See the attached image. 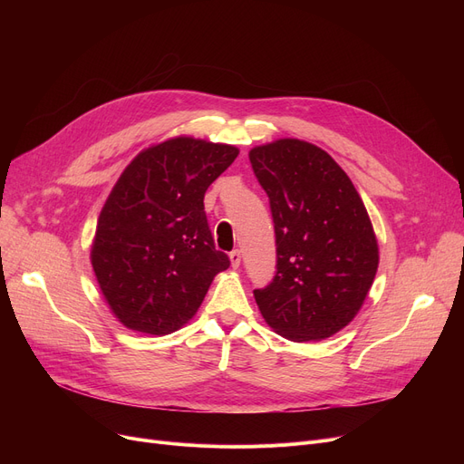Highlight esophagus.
<instances>
[{"instance_id":"obj_1","label":"esophagus","mask_w":464,"mask_h":464,"mask_svg":"<svg viewBox=\"0 0 464 464\" xmlns=\"http://www.w3.org/2000/svg\"><path fill=\"white\" fill-rule=\"evenodd\" d=\"M229 259H231V266H233V269H238V265H240V252H238V250H233V252L229 254Z\"/></svg>"}]
</instances>
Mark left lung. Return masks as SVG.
<instances>
[{
    "label": "left lung",
    "mask_w": 464,
    "mask_h": 464,
    "mask_svg": "<svg viewBox=\"0 0 464 464\" xmlns=\"http://www.w3.org/2000/svg\"><path fill=\"white\" fill-rule=\"evenodd\" d=\"M248 156L269 195L276 235V276L254 289L259 312L294 343L329 338L355 318L378 271L369 212L320 146L278 139Z\"/></svg>",
    "instance_id": "8db88e82"
}]
</instances>
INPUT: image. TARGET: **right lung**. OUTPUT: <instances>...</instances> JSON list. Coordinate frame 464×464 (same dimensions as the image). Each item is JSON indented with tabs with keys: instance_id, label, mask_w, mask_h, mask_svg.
Returning a JSON list of instances; mask_svg holds the SVG:
<instances>
[{
	"instance_id": "1",
	"label": "right lung",
	"mask_w": 464,
	"mask_h": 464,
	"mask_svg": "<svg viewBox=\"0 0 464 464\" xmlns=\"http://www.w3.org/2000/svg\"><path fill=\"white\" fill-rule=\"evenodd\" d=\"M237 156V146L180 135L144 149L120 175L97 218L90 259L121 325L156 336L179 331L227 269L203 199Z\"/></svg>"
}]
</instances>
